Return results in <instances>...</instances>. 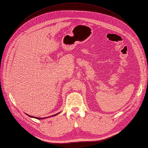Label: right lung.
Returning <instances> with one entry per match:
<instances>
[{
	"label": "right lung",
	"mask_w": 148,
	"mask_h": 148,
	"mask_svg": "<svg viewBox=\"0 0 148 148\" xmlns=\"http://www.w3.org/2000/svg\"><path fill=\"white\" fill-rule=\"evenodd\" d=\"M57 114H59V113H57ZM57 114H55V115H53V116H56V115H57ZM29 117H34V118H36V119H44L45 117H43V118H41V117H33V116H29V115H28Z\"/></svg>",
	"instance_id": "1"
}]
</instances>
